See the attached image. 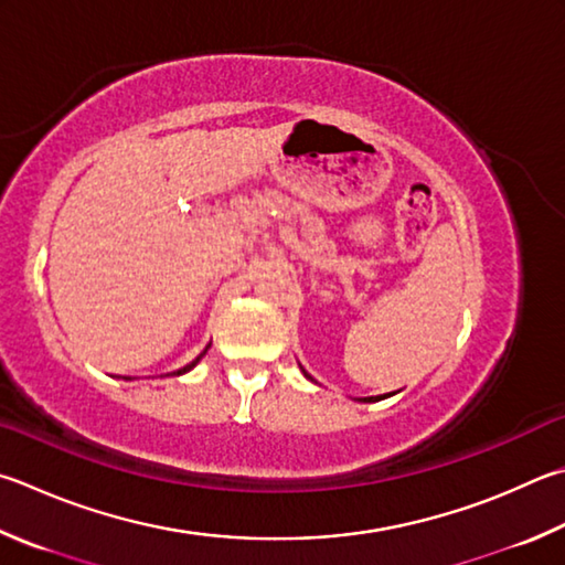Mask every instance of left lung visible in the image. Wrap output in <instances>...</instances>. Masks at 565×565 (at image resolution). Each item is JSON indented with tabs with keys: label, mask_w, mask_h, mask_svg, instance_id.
Listing matches in <instances>:
<instances>
[{
	"label": "left lung",
	"mask_w": 565,
	"mask_h": 565,
	"mask_svg": "<svg viewBox=\"0 0 565 565\" xmlns=\"http://www.w3.org/2000/svg\"><path fill=\"white\" fill-rule=\"evenodd\" d=\"M363 399H365V403H371V399H373V397H363Z\"/></svg>",
	"instance_id": "8db88e82"
}]
</instances>
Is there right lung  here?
<instances>
[{"label": "right lung", "mask_w": 565, "mask_h": 565, "mask_svg": "<svg viewBox=\"0 0 565 565\" xmlns=\"http://www.w3.org/2000/svg\"><path fill=\"white\" fill-rule=\"evenodd\" d=\"M204 353H207V348H204V351L198 355V358H194V361L190 363V365H184V367H180V371H178V375H182V373H188L190 371V367H194V363H200V358L204 355Z\"/></svg>", "instance_id": "add662e5"}]
</instances>
